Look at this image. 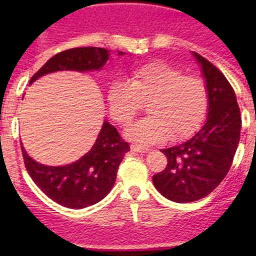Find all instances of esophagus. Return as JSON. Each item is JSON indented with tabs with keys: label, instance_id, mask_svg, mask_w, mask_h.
Segmentation results:
<instances>
[{
	"label": "esophagus",
	"instance_id": "obj_1",
	"mask_svg": "<svg viewBox=\"0 0 256 256\" xmlns=\"http://www.w3.org/2000/svg\"><path fill=\"white\" fill-rule=\"evenodd\" d=\"M130 150L133 152H140V154H146L148 151V148H141V146H137V144H130Z\"/></svg>",
	"mask_w": 256,
	"mask_h": 256
}]
</instances>
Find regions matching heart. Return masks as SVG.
I'll list each match as a JSON object with an SVG mask.
<instances>
[{
  "instance_id": "b5f03b06",
  "label": "heart",
  "mask_w": 256,
  "mask_h": 256,
  "mask_svg": "<svg viewBox=\"0 0 256 256\" xmlns=\"http://www.w3.org/2000/svg\"><path fill=\"white\" fill-rule=\"evenodd\" d=\"M108 112L116 123L128 124L146 102L150 116L124 132L144 146L169 138L180 141L198 130L206 115L208 90L198 76H183L177 68L152 61L132 69L128 80H115L108 88Z\"/></svg>"
}]
</instances>
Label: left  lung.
I'll use <instances>...</instances> for the list:
<instances>
[{"mask_svg": "<svg viewBox=\"0 0 256 256\" xmlns=\"http://www.w3.org/2000/svg\"><path fill=\"white\" fill-rule=\"evenodd\" d=\"M208 90V116L191 138L165 148L166 168L152 177L154 186L176 202H192L216 188L230 170L241 133V114L234 88L201 55L192 52Z\"/></svg>", "mask_w": 256, "mask_h": 256, "instance_id": "8db88e82", "label": "left lung"}]
</instances>
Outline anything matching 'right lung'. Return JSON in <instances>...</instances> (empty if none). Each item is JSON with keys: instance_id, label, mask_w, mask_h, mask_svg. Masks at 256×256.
<instances>
[{"instance_id": "add662e5", "label": "right lung", "mask_w": 256, "mask_h": 256, "mask_svg": "<svg viewBox=\"0 0 256 256\" xmlns=\"http://www.w3.org/2000/svg\"><path fill=\"white\" fill-rule=\"evenodd\" d=\"M110 52L101 47H76L60 52L32 76L29 84L55 72H100L110 58ZM122 55L124 52H118V56ZM20 144L32 180L51 200L70 209L91 206L106 198L114 186L119 164L130 151V144L120 138L115 126L106 119L91 150L72 164H40L32 159L22 144Z\"/></svg>"}]
</instances>
